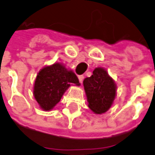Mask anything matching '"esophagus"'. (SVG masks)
<instances>
[{
  "label": "esophagus",
  "instance_id": "34e87169",
  "mask_svg": "<svg viewBox=\"0 0 155 155\" xmlns=\"http://www.w3.org/2000/svg\"><path fill=\"white\" fill-rule=\"evenodd\" d=\"M83 80H84V75H79V81L80 84H82Z\"/></svg>",
  "mask_w": 155,
  "mask_h": 155
}]
</instances>
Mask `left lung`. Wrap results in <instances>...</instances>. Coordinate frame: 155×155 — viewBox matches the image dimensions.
Masks as SVG:
<instances>
[{
    "label": "left lung",
    "instance_id": "1",
    "mask_svg": "<svg viewBox=\"0 0 155 155\" xmlns=\"http://www.w3.org/2000/svg\"><path fill=\"white\" fill-rule=\"evenodd\" d=\"M88 107L95 114H101L110 108L116 96V84L102 67H97L90 77L84 80Z\"/></svg>",
    "mask_w": 155,
    "mask_h": 155
}]
</instances>
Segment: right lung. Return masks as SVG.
Instances as JSON below:
<instances>
[{"instance_id":"1","label":"right lung","mask_w":155,"mask_h":155,"mask_svg":"<svg viewBox=\"0 0 155 155\" xmlns=\"http://www.w3.org/2000/svg\"><path fill=\"white\" fill-rule=\"evenodd\" d=\"M72 84L80 85L76 75L62 63L55 62L39 71L33 95L41 109L49 111L58 103L66 90Z\"/></svg>"}]
</instances>
